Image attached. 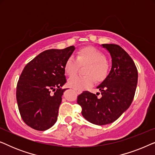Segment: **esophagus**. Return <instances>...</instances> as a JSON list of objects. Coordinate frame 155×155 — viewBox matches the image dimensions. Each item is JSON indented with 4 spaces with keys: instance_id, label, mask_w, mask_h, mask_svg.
<instances>
[{
    "instance_id": "esophagus-1",
    "label": "esophagus",
    "mask_w": 155,
    "mask_h": 155,
    "mask_svg": "<svg viewBox=\"0 0 155 155\" xmlns=\"http://www.w3.org/2000/svg\"><path fill=\"white\" fill-rule=\"evenodd\" d=\"M75 91H76V92H77V94H80L82 93V91H80V90H75Z\"/></svg>"
}]
</instances>
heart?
Wrapping results in <instances>:
<instances>
[{"instance_id":"obj_1","label":"heart","mask_w":155,"mask_h":155,"mask_svg":"<svg viewBox=\"0 0 155 155\" xmlns=\"http://www.w3.org/2000/svg\"><path fill=\"white\" fill-rule=\"evenodd\" d=\"M80 65H87V76L75 75L68 80V85L76 90H84L92 87L94 84V77L97 80L105 78L108 71L106 56L101 51L96 48L86 46L80 48L76 54V58L69 56L65 61L64 71L68 75H75Z\"/></svg>"}]
</instances>
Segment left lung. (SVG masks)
Listing matches in <instances>:
<instances>
[{"label":"left lung","mask_w":155,"mask_h":155,"mask_svg":"<svg viewBox=\"0 0 155 155\" xmlns=\"http://www.w3.org/2000/svg\"><path fill=\"white\" fill-rule=\"evenodd\" d=\"M111 58L109 75L97 87L101 97L84 91L78 97L82 115L93 124L103 126L117 120L132 103L137 84V71L131 57L116 44H104Z\"/></svg>","instance_id":"left-lung-1"}]
</instances>
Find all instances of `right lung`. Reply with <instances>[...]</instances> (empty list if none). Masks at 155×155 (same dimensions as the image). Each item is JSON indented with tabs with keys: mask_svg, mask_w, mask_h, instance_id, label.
Segmentation results:
<instances>
[{
	"mask_svg": "<svg viewBox=\"0 0 155 155\" xmlns=\"http://www.w3.org/2000/svg\"><path fill=\"white\" fill-rule=\"evenodd\" d=\"M75 49L44 51L25 65L17 85L16 97L22 120L33 129L46 130L56 124L66 89L64 64Z\"/></svg>",
	"mask_w": 155,
	"mask_h": 155,
	"instance_id": "1",
	"label": "right lung"
}]
</instances>
